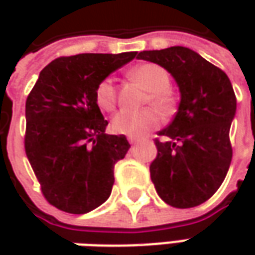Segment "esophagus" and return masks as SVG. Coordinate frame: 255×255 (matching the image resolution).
I'll use <instances>...</instances> for the list:
<instances>
[{
  "label": "esophagus",
  "instance_id": "esophagus-1",
  "mask_svg": "<svg viewBox=\"0 0 255 255\" xmlns=\"http://www.w3.org/2000/svg\"><path fill=\"white\" fill-rule=\"evenodd\" d=\"M128 140H129L130 144H136V143L140 142V139H139V137H133V136H129V137H128Z\"/></svg>",
  "mask_w": 255,
  "mask_h": 255
}]
</instances>
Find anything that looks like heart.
I'll return each instance as SVG.
<instances>
[{"mask_svg":"<svg viewBox=\"0 0 255 255\" xmlns=\"http://www.w3.org/2000/svg\"><path fill=\"white\" fill-rule=\"evenodd\" d=\"M130 76L133 81H136L143 89L149 92V102L164 113L170 111L173 106V98L169 92L170 76L164 68L153 62H146L134 66L130 71ZM95 99L102 111L111 112L115 109L116 88L111 78H106L98 84L95 89ZM159 123L160 116L154 109H144L140 112L121 111L112 118L111 128L115 133L140 137L157 128Z\"/></svg>","mask_w":255,"mask_h":255,"instance_id":"b5f03b06","label":"heart"}]
</instances>
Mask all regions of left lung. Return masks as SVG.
Returning a JSON list of instances; mask_svg holds the SVG:
<instances>
[{
	"mask_svg": "<svg viewBox=\"0 0 255 255\" xmlns=\"http://www.w3.org/2000/svg\"><path fill=\"white\" fill-rule=\"evenodd\" d=\"M137 59L160 65L180 91L179 109L156 139L150 177L164 203L196 207L219 190L230 167V126L237 109L229 76L186 46L143 51Z\"/></svg>",
	"mask_w": 255,
	"mask_h": 255,
	"instance_id": "8db88e82",
	"label": "left lung"
}]
</instances>
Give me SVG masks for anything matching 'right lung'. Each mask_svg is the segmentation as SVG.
Listing matches in <instances>:
<instances>
[{
	"instance_id": "add662e5",
	"label": "right lung",
	"mask_w": 255,
	"mask_h": 255,
	"mask_svg": "<svg viewBox=\"0 0 255 255\" xmlns=\"http://www.w3.org/2000/svg\"><path fill=\"white\" fill-rule=\"evenodd\" d=\"M137 52L62 56L41 71L25 103V153L49 204L85 214L109 199L113 167L130 144L106 134L98 84Z\"/></svg>"
}]
</instances>
